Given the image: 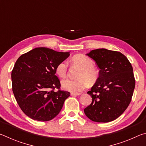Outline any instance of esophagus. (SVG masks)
Returning <instances> with one entry per match:
<instances>
[{
    "instance_id": "1",
    "label": "esophagus",
    "mask_w": 146,
    "mask_h": 146,
    "mask_svg": "<svg viewBox=\"0 0 146 146\" xmlns=\"http://www.w3.org/2000/svg\"><path fill=\"white\" fill-rule=\"evenodd\" d=\"M80 95V93H71V96H78V95Z\"/></svg>"
}]
</instances>
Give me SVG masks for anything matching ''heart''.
<instances>
[{
    "mask_svg": "<svg viewBox=\"0 0 146 146\" xmlns=\"http://www.w3.org/2000/svg\"><path fill=\"white\" fill-rule=\"evenodd\" d=\"M71 62L74 65L80 67L77 77L78 78L71 80L66 79L61 82V85L64 90L73 93H78L82 91L90 83L95 82L98 79V70L93 66V61L87 56L84 55H76L71 58ZM68 65L65 62H62L56 66V74L59 77L64 78L67 75Z\"/></svg>",
    "mask_w": 146,
    "mask_h": 146,
    "instance_id": "1",
    "label": "heart"
}]
</instances>
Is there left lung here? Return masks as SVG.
<instances>
[{
  "instance_id": "obj_1",
  "label": "left lung",
  "mask_w": 146,
  "mask_h": 146,
  "mask_svg": "<svg viewBox=\"0 0 146 146\" xmlns=\"http://www.w3.org/2000/svg\"><path fill=\"white\" fill-rule=\"evenodd\" d=\"M97 64L99 76L88 94L92 102L84 109L94 122H109L117 119L131 102L135 86L131 64L118 51L97 49L86 54Z\"/></svg>"
}]
</instances>
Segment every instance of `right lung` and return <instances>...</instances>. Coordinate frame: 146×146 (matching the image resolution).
<instances>
[{
  "instance_id": "add662e5",
  "label": "right lung",
  "mask_w": 146,
  "mask_h": 146,
  "mask_svg": "<svg viewBox=\"0 0 146 146\" xmlns=\"http://www.w3.org/2000/svg\"><path fill=\"white\" fill-rule=\"evenodd\" d=\"M70 55L42 47L17 59L11 72L12 90L19 107L29 118L44 122L60 113L70 93L60 90L55 69ZM55 88L59 90L56 92Z\"/></svg>"
}]
</instances>
